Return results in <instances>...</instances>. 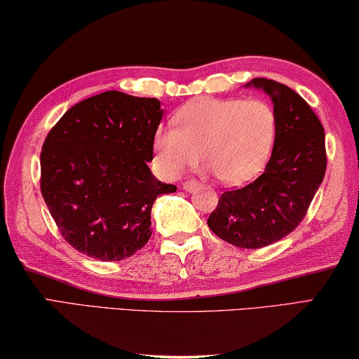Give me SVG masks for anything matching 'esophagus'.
<instances>
[{
  "label": "esophagus",
  "instance_id": "34e87169",
  "mask_svg": "<svg viewBox=\"0 0 359 359\" xmlns=\"http://www.w3.org/2000/svg\"><path fill=\"white\" fill-rule=\"evenodd\" d=\"M198 187H201V183H198V181H196V180H187L183 183V189L187 191V192L197 191Z\"/></svg>",
  "mask_w": 359,
  "mask_h": 359
}]
</instances>
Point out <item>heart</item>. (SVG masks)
<instances>
[{
	"label": "heart",
	"instance_id": "heart-1",
	"mask_svg": "<svg viewBox=\"0 0 359 359\" xmlns=\"http://www.w3.org/2000/svg\"><path fill=\"white\" fill-rule=\"evenodd\" d=\"M173 126L156 133L158 168L178 176L196 165L202 151L203 162L227 184L261 173L277 138V117L261 100H194L176 111Z\"/></svg>",
	"mask_w": 359,
	"mask_h": 359
}]
</instances>
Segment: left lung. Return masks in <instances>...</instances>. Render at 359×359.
I'll use <instances>...</instances> for the list:
<instances>
[{
	"label": "left lung",
	"instance_id": "obj_1",
	"mask_svg": "<svg viewBox=\"0 0 359 359\" xmlns=\"http://www.w3.org/2000/svg\"><path fill=\"white\" fill-rule=\"evenodd\" d=\"M273 102L277 138L264 173L226 191L208 218L219 238L240 248H262L301 224L326 172L325 128L309 103L281 82L255 78Z\"/></svg>",
	"mask_w": 359,
	"mask_h": 359
}]
</instances>
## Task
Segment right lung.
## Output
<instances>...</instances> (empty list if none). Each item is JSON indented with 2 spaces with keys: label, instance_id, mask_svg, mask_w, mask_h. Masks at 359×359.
<instances>
[{
  "label": "right lung",
  "instance_id": "right-lung-1",
  "mask_svg": "<svg viewBox=\"0 0 359 359\" xmlns=\"http://www.w3.org/2000/svg\"><path fill=\"white\" fill-rule=\"evenodd\" d=\"M162 114L157 98L109 90L74 104L47 133L41 194L82 255L122 261L151 238L152 203L176 191L148 167Z\"/></svg>",
  "mask_w": 359,
  "mask_h": 359
}]
</instances>
